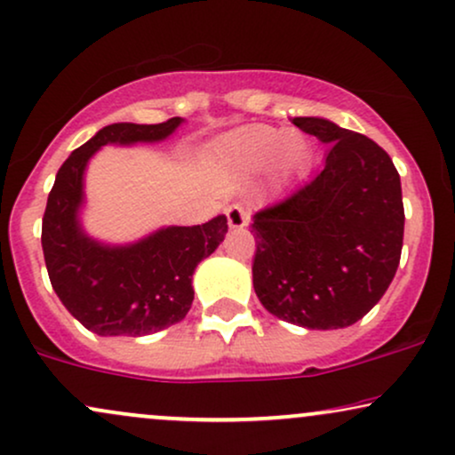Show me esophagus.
Here are the masks:
<instances>
[{"mask_svg":"<svg viewBox=\"0 0 455 455\" xmlns=\"http://www.w3.org/2000/svg\"><path fill=\"white\" fill-rule=\"evenodd\" d=\"M227 218H228V227L231 228H243L250 220L248 212H245L239 204H233L227 207Z\"/></svg>","mask_w":455,"mask_h":455,"instance_id":"obj_1","label":"esophagus"}]
</instances>
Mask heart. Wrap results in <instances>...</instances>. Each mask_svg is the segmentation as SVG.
<instances>
[{
  "label": "heart",
  "mask_w": 455,
  "mask_h": 455,
  "mask_svg": "<svg viewBox=\"0 0 455 455\" xmlns=\"http://www.w3.org/2000/svg\"><path fill=\"white\" fill-rule=\"evenodd\" d=\"M222 155L239 169H259L271 161L273 172L288 175L307 163L309 144L297 131L251 124L222 141Z\"/></svg>",
  "instance_id": "1"
}]
</instances>
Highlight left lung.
Masks as SVG:
<instances>
[{"instance_id": "1", "label": "left lung", "mask_w": 455, "mask_h": 455, "mask_svg": "<svg viewBox=\"0 0 455 455\" xmlns=\"http://www.w3.org/2000/svg\"><path fill=\"white\" fill-rule=\"evenodd\" d=\"M328 144L324 169L254 213L256 297L311 331L346 328L386 294L401 262V175L381 146L315 116L292 118Z\"/></svg>"}]
</instances>
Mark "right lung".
<instances>
[{"label":"right lung","mask_w":455,"mask_h":455,"mask_svg":"<svg viewBox=\"0 0 455 455\" xmlns=\"http://www.w3.org/2000/svg\"><path fill=\"white\" fill-rule=\"evenodd\" d=\"M182 118L158 124L116 123L74 150L57 172L42 218L48 277L82 326L101 337H144L184 320L193 305V273L220 245L227 216L196 227H167L131 245H103L78 222L82 178L89 158L106 144L161 141Z\"/></svg>","instance_id":"obj_1"}]
</instances>
